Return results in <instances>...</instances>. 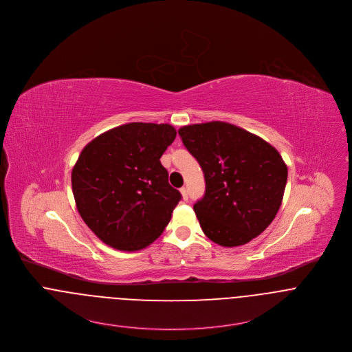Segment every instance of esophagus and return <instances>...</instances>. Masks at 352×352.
I'll return each mask as SVG.
<instances>
[{"label":"esophagus","mask_w":352,"mask_h":352,"mask_svg":"<svg viewBox=\"0 0 352 352\" xmlns=\"http://www.w3.org/2000/svg\"><path fill=\"white\" fill-rule=\"evenodd\" d=\"M180 192H182L183 199H184V200H188V191H187V188L183 187V188H180Z\"/></svg>","instance_id":"esophagus-1"}]
</instances>
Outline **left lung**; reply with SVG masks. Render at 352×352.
Here are the masks:
<instances>
[{"mask_svg":"<svg viewBox=\"0 0 352 352\" xmlns=\"http://www.w3.org/2000/svg\"><path fill=\"white\" fill-rule=\"evenodd\" d=\"M179 134L204 173L206 193L193 210L206 236L223 248L254 239L283 203L288 168L278 151L221 121L183 126Z\"/></svg>","mask_w":352,"mask_h":352,"instance_id":"1","label":"left lung"}]
</instances>
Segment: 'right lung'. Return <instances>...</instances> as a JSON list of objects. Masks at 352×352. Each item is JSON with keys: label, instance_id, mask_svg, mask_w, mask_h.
<instances>
[{"label": "right lung", "instance_id": "obj_1", "mask_svg": "<svg viewBox=\"0 0 352 352\" xmlns=\"http://www.w3.org/2000/svg\"><path fill=\"white\" fill-rule=\"evenodd\" d=\"M176 130L131 122L89 142L72 168L76 208L106 245L137 252L155 242L182 199L160 159Z\"/></svg>", "mask_w": 352, "mask_h": 352}]
</instances>
